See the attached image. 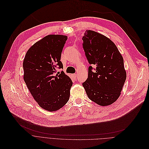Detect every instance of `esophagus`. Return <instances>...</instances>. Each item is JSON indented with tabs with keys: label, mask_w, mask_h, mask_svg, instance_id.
Instances as JSON below:
<instances>
[{
	"label": "esophagus",
	"mask_w": 149,
	"mask_h": 149,
	"mask_svg": "<svg viewBox=\"0 0 149 149\" xmlns=\"http://www.w3.org/2000/svg\"><path fill=\"white\" fill-rule=\"evenodd\" d=\"M72 76H73V77L74 79H76V77H77V74H72Z\"/></svg>",
	"instance_id": "1"
}]
</instances>
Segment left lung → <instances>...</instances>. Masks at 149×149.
<instances>
[{
    "label": "left lung",
    "instance_id": "left-lung-1",
    "mask_svg": "<svg viewBox=\"0 0 149 149\" xmlns=\"http://www.w3.org/2000/svg\"><path fill=\"white\" fill-rule=\"evenodd\" d=\"M87 61L92 66L88 69V78L83 83L88 97L102 106H109L119 97L126 72L123 58L115 44L106 36L86 30L82 38Z\"/></svg>",
    "mask_w": 149,
    "mask_h": 149
}]
</instances>
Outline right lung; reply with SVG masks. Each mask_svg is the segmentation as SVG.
<instances>
[{
	"label": "right lung",
	"instance_id": "obj_1",
	"mask_svg": "<svg viewBox=\"0 0 149 149\" xmlns=\"http://www.w3.org/2000/svg\"><path fill=\"white\" fill-rule=\"evenodd\" d=\"M67 39L65 35H47L29 48L23 60L24 82L38 104L49 111L61 109L70 97L71 79L63 71L55 74L63 68L61 58Z\"/></svg>",
	"mask_w": 149,
	"mask_h": 149
}]
</instances>
